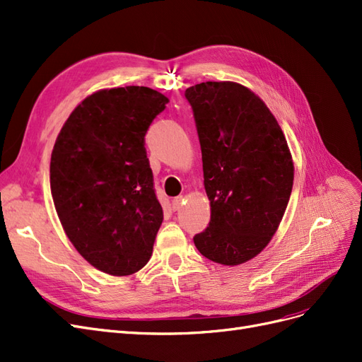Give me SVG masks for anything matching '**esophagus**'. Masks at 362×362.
Instances as JSON below:
<instances>
[{"instance_id": "1", "label": "esophagus", "mask_w": 362, "mask_h": 362, "mask_svg": "<svg viewBox=\"0 0 362 362\" xmlns=\"http://www.w3.org/2000/svg\"><path fill=\"white\" fill-rule=\"evenodd\" d=\"M185 202V198L184 196H178V198H175L173 201H172V206H173V210H181L182 208V204Z\"/></svg>"}]
</instances>
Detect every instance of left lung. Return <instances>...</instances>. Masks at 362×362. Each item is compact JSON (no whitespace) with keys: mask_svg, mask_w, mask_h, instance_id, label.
Masks as SVG:
<instances>
[{"mask_svg":"<svg viewBox=\"0 0 362 362\" xmlns=\"http://www.w3.org/2000/svg\"><path fill=\"white\" fill-rule=\"evenodd\" d=\"M185 98L211 206L194 246L218 264H243L270 243L287 210L294 180L287 139L266 103L243 84L205 81L189 87Z\"/></svg>","mask_w":362,"mask_h":362,"instance_id":"8db88e82","label":"left lung"}]
</instances>
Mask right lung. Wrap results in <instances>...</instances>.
Listing matches in <instances>:
<instances>
[{
	"instance_id": "right-lung-1",
	"label": "right lung",
	"mask_w": 362,
	"mask_h": 362,
	"mask_svg": "<svg viewBox=\"0 0 362 362\" xmlns=\"http://www.w3.org/2000/svg\"><path fill=\"white\" fill-rule=\"evenodd\" d=\"M169 98L144 86L96 90L74 108L54 144L49 184L64 234L112 276L146 266L163 222L145 134Z\"/></svg>"
}]
</instances>
